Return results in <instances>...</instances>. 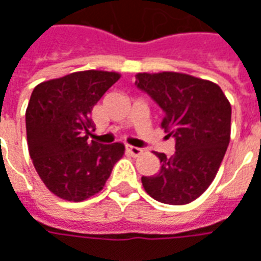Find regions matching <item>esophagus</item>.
Instances as JSON below:
<instances>
[{
    "label": "esophagus",
    "instance_id": "1",
    "mask_svg": "<svg viewBox=\"0 0 261 261\" xmlns=\"http://www.w3.org/2000/svg\"><path fill=\"white\" fill-rule=\"evenodd\" d=\"M127 151L133 155V156H140L144 151H142L141 148H138V147H133V145H127Z\"/></svg>",
    "mask_w": 261,
    "mask_h": 261
}]
</instances>
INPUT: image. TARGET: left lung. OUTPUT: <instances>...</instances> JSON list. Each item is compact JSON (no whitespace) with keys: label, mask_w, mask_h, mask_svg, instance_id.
Segmentation results:
<instances>
[{"label":"left lung","mask_w":261,"mask_h":261,"mask_svg":"<svg viewBox=\"0 0 261 261\" xmlns=\"http://www.w3.org/2000/svg\"><path fill=\"white\" fill-rule=\"evenodd\" d=\"M136 85L164 110L161 127L176 140L170 158L156 152L161 170L142 176V186L159 202L194 201L215 179L229 144V100L217 84L180 72H140Z\"/></svg>","instance_id":"left-lung-1"}]
</instances>
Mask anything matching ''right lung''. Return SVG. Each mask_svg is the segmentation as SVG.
Wrapping results in <instances>:
<instances>
[{
	"label": "right lung",
	"mask_w": 261,
	"mask_h": 261,
	"mask_svg": "<svg viewBox=\"0 0 261 261\" xmlns=\"http://www.w3.org/2000/svg\"><path fill=\"white\" fill-rule=\"evenodd\" d=\"M120 74L80 71L42 82L26 109L28 148L35 169L50 192L67 201H84L105 186L124 145L89 141L93 106Z\"/></svg>",
	"instance_id": "add662e5"
}]
</instances>
